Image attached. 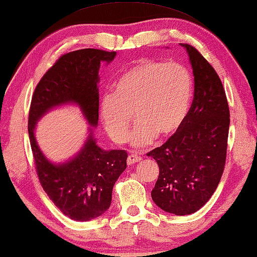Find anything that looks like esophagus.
Segmentation results:
<instances>
[{"label": "esophagus", "mask_w": 257, "mask_h": 257, "mask_svg": "<svg viewBox=\"0 0 257 257\" xmlns=\"http://www.w3.org/2000/svg\"><path fill=\"white\" fill-rule=\"evenodd\" d=\"M142 160V158H141V156H139L138 154H131L128 157H127V165H133V164H136V163H139V161H141Z\"/></svg>", "instance_id": "obj_1"}]
</instances>
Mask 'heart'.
I'll use <instances>...</instances> for the list:
<instances>
[{
  "mask_svg": "<svg viewBox=\"0 0 257 257\" xmlns=\"http://www.w3.org/2000/svg\"><path fill=\"white\" fill-rule=\"evenodd\" d=\"M193 93V79L179 63L140 60L114 84V92L100 100L103 127L115 143H124L132 119L138 124L130 141L136 148L174 134L185 120ZM134 116H132V115Z\"/></svg>",
  "mask_w": 257,
  "mask_h": 257,
  "instance_id": "b5f03b06",
  "label": "heart"
}]
</instances>
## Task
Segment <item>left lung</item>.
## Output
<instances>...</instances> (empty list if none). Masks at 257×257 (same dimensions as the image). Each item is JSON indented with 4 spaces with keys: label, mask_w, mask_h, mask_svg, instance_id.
Masks as SVG:
<instances>
[{
    "label": "left lung",
    "mask_w": 257,
    "mask_h": 257,
    "mask_svg": "<svg viewBox=\"0 0 257 257\" xmlns=\"http://www.w3.org/2000/svg\"><path fill=\"white\" fill-rule=\"evenodd\" d=\"M181 45L190 57L194 98L176 133L148 154L159 166L152 200L175 215L196 212L218 187L226 164L230 124L226 92L217 72L197 49Z\"/></svg>",
    "instance_id": "obj_1"
}]
</instances>
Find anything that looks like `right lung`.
Here are the masks:
<instances>
[{
	"instance_id": "1",
	"label": "right lung",
	"mask_w": 257,
	"mask_h": 257,
	"mask_svg": "<svg viewBox=\"0 0 257 257\" xmlns=\"http://www.w3.org/2000/svg\"><path fill=\"white\" fill-rule=\"evenodd\" d=\"M115 56L94 48L65 54L44 74L31 99L28 132L39 182L62 213L76 221H90L109 209L112 187L126 169V151L101 149L92 131L99 117V69ZM64 104L78 105L92 127L78 154L55 164L42 154L34 131L45 113Z\"/></svg>"
}]
</instances>
